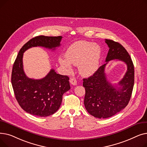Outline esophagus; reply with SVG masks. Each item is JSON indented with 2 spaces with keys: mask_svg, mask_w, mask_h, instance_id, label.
<instances>
[{
  "mask_svg": "<svg viewBox=\"0 0 147 147\" xmlns=\"http://www.w3.org/2000/svg\"><path fill=\"white\" fill-rule=\"evenodd\" d=\"M69 82H70L71 84H72L73 85H76V84H77V80H76V79H75L73 78L70 79V80H69Z\"/></svg>",
  "mask_w": 147,
  "mask_h": 147,
  "instance_id": "esophagus-1",
  "label": "esophagus"
}]
</instances>
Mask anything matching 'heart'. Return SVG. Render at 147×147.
<instances>
[{
  "mask_svg": "<svg viewBox=\"0 0 147 147\" xmlns=\"http://www.w3.org/2000/svg\"><path fill=\"white\" fill-rule=\"evenodd\" d=\"M101 55V49L99 45L87 41H78L68 48L66 58H60L59 61L68 71L71 70L72 64L78 65L82 75L89 76L98 69Z\"/></svg>",
  "mask_w": 147,
  "mask_h": 147,
  "instance_id": "obj_1",
  "label": "heart"
}]
</instances>
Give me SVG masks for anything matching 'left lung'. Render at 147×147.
Listing matches in <instances>:
<instances>
[{
	"instance_id": "8db88e82",
	"label": "left lung",
	"mask_w": 147,
	"mask_h": 147,
	"mask_svg": "<svg viewBox=\"0 0 147 147\" xmlns=\"http://www.w3.org/2000/svg\"><path fill=\"white\" fill-rule=\"evenodd\" d=\"M109 48L105 62L97 71L88 79H83L85 88L84 104L87 111L99 119L110 117L121 111L127 105L134 85V66L129 54L118 42L105 39ZM118 59L127 65V71L118 83L119 87H114L106 79L105 68L109 61Z\"/></svg>"
}]
</instances>
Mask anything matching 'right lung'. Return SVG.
<instances>
[{
	"label": "right lung",
	"mask_w": 147,
	"mask_h": 147,
	"mask_svg": "<svg viewBox=\"0 0 147 147\" xmlns=\"http://www.w3.org/2000/svg\"><path fill=\"white\" fill-rule=\"evenodd\" d=\"M62 36H38L32 38L20 50L13 65L11 83L17 102L30 114L47 117L60 107L65 92L70 89L69 78L57 74L53 69L41 79L28 78L23 69V53L28 49L42 46L55 50L61 45Z\"/></svg>",
	"instance_id": "add662e5"
}]
</instances>
